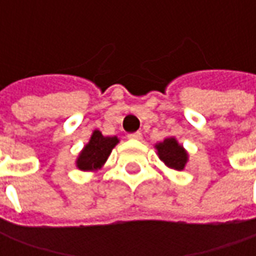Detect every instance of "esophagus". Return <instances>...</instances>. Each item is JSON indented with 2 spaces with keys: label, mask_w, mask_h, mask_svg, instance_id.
I'll use <instances>...</instances> for the list:
<instances>
[{
  "label": "esophagus",
  "mask_w": 256,
  "mask_h": 256,
  "mask_svg": "<svg viewBox=\"0 0 256 256\" xmlns=\"http://www.w3.org/2000/svg\"><path fill=\"white\" fill-rule=\"evenodd\" d=\"M130 140H141L142 138V134L140 133V132H136V133H132L128 136Z\"/></svg>",
  "instance_id": "esophagus-1"
}]
</instances>
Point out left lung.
I'll return each mask as SVG.
<instances>
[{"label": "left lung", "instance_id": "left-lung-1", "mask_svg": "<svg viewBox=\"0 0 256 256\" xmlns=\"http://www.w3.org/2000/svg\"><path fill=\"white\" fill-rule=\"evenodd\" d=\"M155 150L159 159L164 163V166L172 170L182 172L188 164V150L184 148V145L178 142L176 137H167L160 142H156Z\"/></svg>", "mask_w": 256, "mask_h": 256}]
</instances>
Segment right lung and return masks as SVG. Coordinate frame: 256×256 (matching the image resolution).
Masks as SVG:
<instances>
[{
    "mask_svg": "<svg viewBox=\"0 0 256 256\" xmlns=\"http://www.w3.org/2000/svg\"><path fill=\"white\" fill-rule=\"evenodd\" d=\"M119 144L116 136L106 137L100 130H93L88 144L79 152L75 160V166L80 172H98L106 164V159L111 155L112 150Z\"/></svg>",
    "mask_w": 256,
    "mask_h": 256,
    "instance_id": "right-lung-1",
    "label": "right lung"
}]
</instances>
